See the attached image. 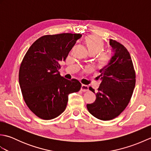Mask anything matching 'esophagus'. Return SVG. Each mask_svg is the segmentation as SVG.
Segmentation results:
<instances>
[{"label": "esophagus", "mask_w": 151, "mask_h": 151, "mask_svg": "<svg viewBox=\"0 0 151 151\" xmlns=\"http://www.w3.org/2000/svg\"><path fill=\"white\" fill-rule=\"evenodd\" d=\"M89 90V88L88 86L84 85V84H82L81 86V91H88Z\"/></svg>", "instance_id": "34e87169"}]
</instances>
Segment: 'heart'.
Segmentation results:
<instances>
[{
    "label": "heart",
    "mask_w": 151,
    "mask_h": 151,
    "mask_svg": "<svg viewBox=\"0 0 151 151\" xmlns=\"http://www.w3.org/2000/svg\"><path fill=\"white\" fill-rule=\"evenodd\" d=\"M84 42L89 54L91 55H97L104 49V41L101 37L97 36L91 35V36H87L85 38ZM111 58L112 55L110 53L101 52L99 54L97 60H96L97 67L99 69L104 68L110 62Z\"/></svg>",
    "instance_id": "b5f03b06"
}]
</instances>
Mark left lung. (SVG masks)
Here are the masks:
<instances>
[{"label":"left lung","mask_w":151,"mask_h":151,"mask_svg":"<svg viewBox=\"0 0 151 151\" xmlns=\"http://www.w3.org/2000/svg\"><path fill=\"white\" fill-rule=\"evenodd\" d=\"M111 60L99 70L101 83L93 103L88 104L89 113L99 119L108 121L117 117L129 104L136 84V74L130 53L123 45L110 40ZM95 93L92 88H89Z\"/></svg>","instance_id":"left-lung-1"}]
</instances>
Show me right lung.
Returning <instances> with one entry per match:
<instances>
[{
	"label": "right lung",
	"instance_id": "right-lung-1",
	"mask_svg": "<svg viewBox=\"0 0 151 151\" xmlns=\"http://www.w3.org/2000/svg\"><path fill=\"white\" fill-rule=\"evenodd\" d=\"M80 34L63 33L40 37L28 49L21 64L19 82L30 110L43 119H52L65 110L69 95L77 92L78 80L60 76V62L65 61Z\"/></svg>",
	"mask_w": 151,
	"mask_h": 151
}]
</instances>
